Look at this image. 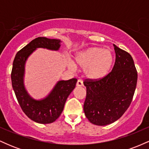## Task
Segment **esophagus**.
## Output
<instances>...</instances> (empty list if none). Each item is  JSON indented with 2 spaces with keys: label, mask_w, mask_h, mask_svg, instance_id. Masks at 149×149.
<instances>
[{
  "label": "esophagus",
  "mask_w": 149,
  "mask_h": 149,
  "mask_svg": "<svg viewBox=\"0 0 149 149\" xmlns=\"http://www.w3.org/2000/svg\"><path fill=\"white\" fill-rule=\"evenodd\" d=\"M76 86L78 87H82L83 86V81H82V80H78V81H77V83H76Z\"/></svg>",
  "instance_id": "obj_1"
}]
</instances>
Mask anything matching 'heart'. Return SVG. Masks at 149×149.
Listing matches in <instances>:
<instances>
[{
  "instance_id": "heart-1",
  "label": "heart",
  "mask_w": 149,
  "mask_h": 149,
  "mask_svg": "<svg viewBox=\"0 0 149 149\" xmlns=\"http://www.w3.org/2000/svg\"><path fill=\"white\" fill-rule=\"evenodd\" d=\"M75 62L84 69L85 76L91 80H100L107 76L114 63L112 51L100 47H92L78 52Z\"/></svg>"
}]
</instances>
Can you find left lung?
<instances>
[{
    "instance_id": "obj_1",
    "label": "left lung",
    "mask_w": 149,
    "mask_h": 149,
    "mask_svg": "<svg viewBox=\"0 0 149 149\" xmlns=\"http://www.w3.org/2000/svg\"><path fill=\"white\" fill-rule=\"evenodd\" d=\"M114 45L116 61L112 71L100 80L85 79V115L96 125H107L118 120L127 111L134 96L137 71L127 52Z\"/></svg>"
}]
</instances>
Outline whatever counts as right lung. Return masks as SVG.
I'll return each mask as SVG.
<instances>
[{"label":"right lung","mask_w":149,"mask_h":149,"mask_svg":"<svg viewBox=\"0 0 149 149\" xmlns=\"http://www.w3.org/2000/svg\"><path fill=\"white\" fill-rule=\"evenodd\" d=\"M60 42L58 39L36 38L17 53L13 61L11 80L17 100L26 115L38 123H52L59 117L68 97L76 87L77 79L59 80L45 98L36 100L29 95L24 85L25 63L36 49L42 47L58 50Z\"/></svg>","instance_id":"obj_1"}]
</instances>
